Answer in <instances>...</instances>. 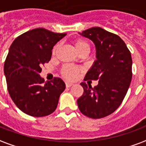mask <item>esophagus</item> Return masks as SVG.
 Returning <instances> with one entry per match:
<instances>
[{"label":"esophagus","instance_id":"obj_1","mask_svg":"<svg viewBox=\"0 0 146 146\" xmlns=\"http://www.w3.org/2000/svg\"><path fill=\"white\" fill-rule=\"evenodd\" d=\"M73 83H70V82H66V87H70L71 86H73Z\"/></svg>","mask_w":146,"mask_h":146}]
</instances>
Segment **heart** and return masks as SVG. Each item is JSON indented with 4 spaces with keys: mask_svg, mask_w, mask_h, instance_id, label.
<instances>
[{
    "mask_svg": "<svg viewBox=\"0 0 146 146\" xmlns=\"http://www.w3.org/2000/svg\"><path fill=\"white\" fill-rule=\"evenodd\" d=\"M73 45H74V47L76 49V51L80 54L83 53V52H89L90 49L89 43L87 42V41L81 39V38H77V39L74 40ZM59 48V44H56L54 46L52 51V56L56 55ZM81 71L82 69L79 66H72V65H64L60 70V73L62 77H64L65 79L69 80H73L77 77L79 73Z\"/></svg>",
    "mask_w": 146,
    "mask_h": 146,
    "instance_id": "1",
    "label": "heart"
}]
</instances>
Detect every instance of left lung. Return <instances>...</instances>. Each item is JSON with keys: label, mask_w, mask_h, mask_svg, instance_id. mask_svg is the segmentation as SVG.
<instances>
[{"label": "left lung", "mask_w": 146, "mask_h": 146, "mask_svg": "<svg viewBox=\"0 0 146 146\" xmlns=\"http://www.w3.org/2000/svg\"><path fill=\"white\" fill-rule=\"evenodd\" d=\"M81 35L94 42L97 56L84 81L98 80V84L92 87L82 82L84 94L77 104L87 117L101 118L115 111L127 94L132 77L131 56L118 35L100 27L87 29Z\"/></svg>", "instance_id": "left-lung-1"}]
</instances>
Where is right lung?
Masks as SVG:
<instances>
[{
	"label": "right lung",
	"mask_w": 146,
	"mask_h": 146,
	"mask_svg": "<svg viewBox=\"0 0 146 146\" xmlns=\"http://www.w3.org/2000/svg\"><path fill=\"white\" fill-rule=\"evenodd\" d=\"M66 33L38 28L19 35L13 42L4 62L8 93L16 106L33 117H44L56 109L66 88L59 77L45 82L42 66L49 62L52 49Z\"/></svg>",
	"instance_id": "obj_1"
}]
</instances>
